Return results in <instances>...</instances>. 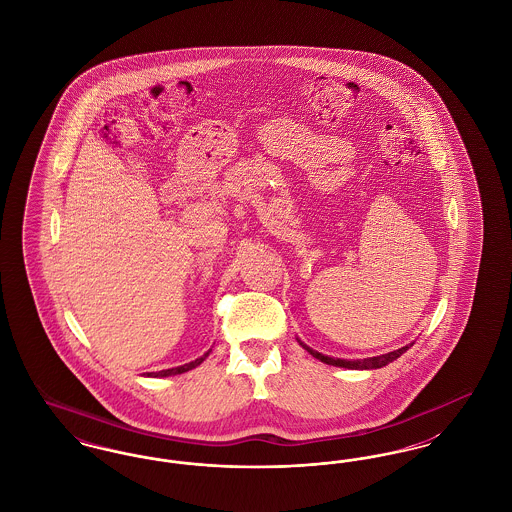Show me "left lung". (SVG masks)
<instances>
[{
	"label": "left lung",
	"mask_w": 512,
	"mask_h": 512,
	"mask_svg": "<svg viewBox=\"0 0 512 512\" xmlns=\"http://www.w3.org/2000/svg\"><path fill=\"white\" fill-rule=\"evenodd\" d=\"M299 345L303 347V349H307L315 359H318L320 363H324V365H332V366H340V368H351V370H372V368H382V366L390 365L393 363L397 357H401L409 347H413V343L411 345H405V347H401V349H395V351H390V353H384V355H378V357H366V359H351V361H347V359H334V357H328V355H322V353H318L315 349H311L307 343H303V341L299 340Z\"/></svg>",
	"instance_id": "8db88e82"
}]
</instances>
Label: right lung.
<instances>
[{"instance_id":"right-lung-1","label":"right lung","mask_w":512,"mask_h":512,"mask_svg":"<svg viewBox=\"0 0 512 512\" xmlns=\"http://www.w3.org/2000/svg\"><path fill=\"white\" fill-rule=\"evenodd\" d=\"M209 353H211V349H209L205 355H201L199 359L192 361V363H186V365L182 366H174V368H167V370H159V372H146V376L147 378H167V376H176V374L188 372V370H192L195 366L201 365V363L209 357Z\"/></svg>"}]
</instances>
